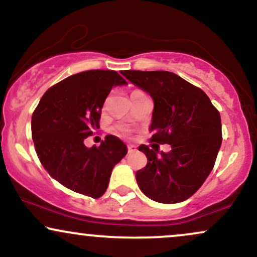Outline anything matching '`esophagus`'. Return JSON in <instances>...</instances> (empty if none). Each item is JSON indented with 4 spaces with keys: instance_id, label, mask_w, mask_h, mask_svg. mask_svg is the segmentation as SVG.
Returning <instances> with one entry per match:
<instances>
[{
    "instance_id": "1",
    "label": "esophagus",
    "mask_w": 257,
    "mask_h": 257,
    "mask_svg": "<svg viewBox=\"0 0 257 257\" xmlns=\"http://www.w3.org/2000/svg\"><path fill=\"white\" fill-rule=\"evenodd\" d=\"M137 152V147L133 146V145H129L128 146V153H134Z\"/></svg>"
}]
</instances>
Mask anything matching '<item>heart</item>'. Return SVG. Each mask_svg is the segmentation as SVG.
<instances>
[{"mask_svg":"<svg viewBox=\"0 0 257 257\" xmlns=\"http://www.w3.org/2000/svg\"><path fill=\"white\" fill-rule=\"evenodd\" d=\"M137 91H140V90H134V91H133V93H132V94L137 93ZM120 132H125V131H124V129H120Z\"/></svg>","mask_w":257,"mask_h":257,"instance_id":"1","label":"heart"}]
</instances>
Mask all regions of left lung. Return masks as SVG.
Listing matches in <instances>:
<instances>
[{
  "mask_svg": "<svg viewBox=\"0 0 257 257\" xmlns=\"http://www.w3.org/2000/svg\"><path fill=\"white\" fill-rule=\"evenodd\" d=\"M122 75L155 102L150 141L156 144L139 146L147 157L135 174L139 187L155 202H184L214 168L222 143L219 111L200 88L173 72L125 70ZM158 143H169L172 151L157 155Z\"/></svg>",
  "mask_w": 257,
  "mask_h": 257,
  "instance_id": "1",
  "label": "left lung"
}]
</instances>
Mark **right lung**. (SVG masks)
I'll list each match as a JSON object with an SVG mask.
<instances>
[{
  "instance_id": "right-lung-1",
  "label": "right lung",
  "mask_w": 257,
  "mask_h": 257,
  "mask_svg": "<svg viewBox=\"0 0 257 257\" xmlns=\"http://www.w3.org/2000/svg\"><path fill=\"white\" fill-rule=\"evenodd\" d=\"M125 83L112 70L76 73L49 88L32 113L31 135L41 164L73 192L101 197L112 169L126 155V146L114 135L105 137L100 146L84 145V139L100 126L112 87Z\"/></svg>"
}]
</instances>
